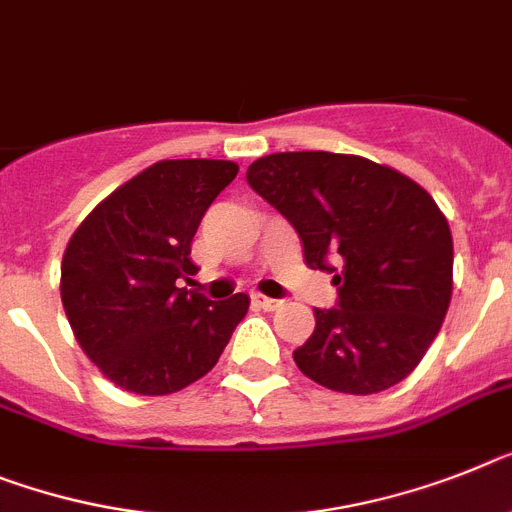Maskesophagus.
Masks as SVG:
<instances>
[{
	"instance_id": "obj_1",
	"label": "esophagus",
	"mask_w": 512,
	"mask_h": 512,
	"mask_svg": "<svg viewBox=\"0 0 512 512\" xmlns=\"http://www.w3.org/2000/svg\"><path fill=\"white\" fill-rule=\"evenodd\" d=\"M252 302L257 304V307H263L265 312H273V309L281 307V299H270V296H263V294H255L252 296Z\"/></svg>"
}]
</instances>
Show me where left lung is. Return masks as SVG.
<instances>
[{"instance_id":"obj_1","label":"left lung","mask_w":512,"mask_h":512,"mask_svg":"<svg viewBox=\"0 0 512 512\" xmlns=\"http://www.w3.org/2000/svg\"><path fill=\"white\" fill-rule=\"evenodd\" d=\"M247 182L294 226L309 268L333 273L338 289L336 307L315 309L296 367L351 395L409 377L453 294V236L429 192L390 166L325 150L257 158Z\"/></svg>"}]
</instances>
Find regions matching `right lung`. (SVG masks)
Returning <instances> with one entry per match:
<instances>
[{
    "mask_svg": "<svg viewBox=\"0 0 512 512\" xmlns=\"http://www.w3.org/2000/svg\"><path fill=\"white\" fill-rule=\"evenodd\" d=\"M239 166L158 161L111 192L64 249L62 304L77 343L114 385L169 395L216 367L249 296L221 302L176 286L195 276L192 239Z\"/></svg>",
    "mask_w": 512,
    "mask_h": 512,
    "instance_id": "1",
    "label": "right lung"
}]
</instances>
